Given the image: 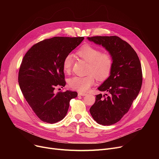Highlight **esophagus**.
Returning a JSON list of instances; mask_svg holds the SVG:
<instances>
[{
  "label": "esophagus",
  "mask_w": 159,
  "mask_h": 159,
  "mask_svg": "<svg viewBox=\"0 0 159 159\" xmlns=\"http://www.w3.org/2000/svg\"><path fill=\"white\" fill-rule=\"evenodd\" d=\"M79 96H86V95H87V93H82V92H79Z\"/></svg>",
  "instance_id": "34e87169"
}]
</instances>
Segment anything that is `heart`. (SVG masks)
<instances>
[{"instance_id": "heart-1", "label": "heart", "mask_w": 159, "mask_h": 159, "mask_svg": "<svg viewBox=\"0 0 159 159\" xmlns=\"http://www.w3.org/2000/svg\"><path fill=\"white\" fill-rule=\"evenodd\" d=\"M77 55L82 59L88 63L86 77L75 76L68 81L69 86L81 92L88 91L95 83V77L98 80H104L111 71L113 59L110 54L103 53L101 50L89 44H86L80 48L77 52ZM73 57L71 54H68L63 61V70L69 73L71 70Z\"/></svg>"}]
</instances>
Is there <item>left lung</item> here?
<instances>
[{
    "label": "left lung",
    "mask_w": 159,
    "mask_h": 159,
    "mask_svg": "<svg viewBox=\"0 0 159 159\" xmlns=\"http://www.w3.org/2000/svg\"><path fill=\"white\" fill-rule=\"evenodd\" d=\"M87 39L102 46L113 59L109 77L97 88L109 95L106 94L107 96L103 98L101 93L97 95L95 102L89 109L98 124L110 126L122 118L139 93L143 83L140 62L135 50L119 37L97 36Z\"/></svg>",
    "instance_id": "1"
}]
</instances>
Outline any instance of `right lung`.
<instances>
[{
	"label": "right lung",
	"mask_w": 159,
	"mask_h": 159,
	"mask_svg": "<svg viewBox=\"0 0 159 159\" xmlns=\"http://www.w3.org/2000/svg\"><path fill=\"white\" fill-rule=\"evenodd\" d=\"M84 39L83 37H55L33 45L24 55L19 72V83L27 102L38 117L53 124L62 120L76 91L55 93L64 87L63 61Z\"/></svg>",
	"instance_id": "obj_1"
}]
</instances>
